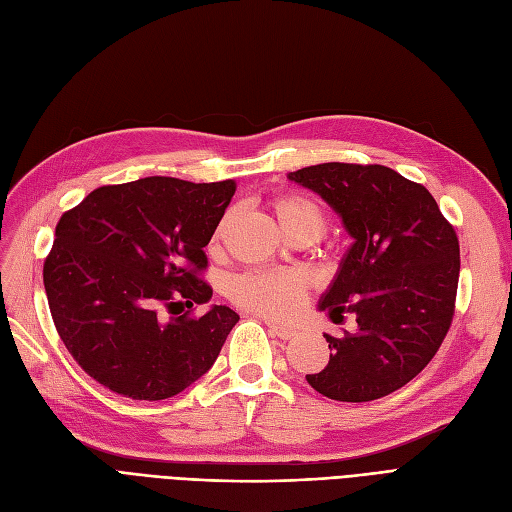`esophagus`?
<instances>
[{
  "label": "esophagus",
  "instance_id": "obj_1",
  "mask_svg": "<svg viewBox=\"0 0 512 512\" xmlns=\"http://www.w3.org/2000/svg\"><path fill=\"white\" fill-rule=\"evenodd\" d=\"M268 329H270L272 336H276V338H280V340H291V338L298 336V332H295L293 327L278 325V323H272V321H268Z\"/></svg>",
  "mask_w": 512,
  "mask_h": 512
}]
</instances>
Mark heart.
<instances>
[{
	"label": "heart",
	"instance_id": "b5f03b06",
	"mask_svg": "<svg viewBox=\"0 0 512 512\" xmlns=\"http://www.w3.org/2000/svg\"><path fill=\"white\" fill-rule=\"evenodd\" d=\"M276 221L285 229L289 238L310 236L317 240L325 232L323 208L304 195H283L272 202ZM229 223V214L221 219L217 232L212 236V246L217 244ZM229 295L240 306L259 312V315L285 319L298 312L306 300V283L300 274L287 270H253L238 274L229 283Z\"/></svg>",
	"mask_w": 512,
	"mask_h": 512
}]
</instances>
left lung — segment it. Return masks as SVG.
I'll return each mask as SVG.
<instances>
[{
  "instance_id": "obj_1",
  "label": "left lung",
  "mask_w": 512,
  "mask_h": 512,
  "mask_svg": "<svg viewBox=\"0 0 512 512\" xmlns=\"http://www.w3.org/2000/svg\"><path fill=\"white\" fill-rule=\"evenodd\" d=\"M287 178L321 195L353 238L317 308L355 315L308 385L329 400L370 402L412 381L447 336L459 280L455 229L425 187L385 166L319 163Z\"/></svg>"
}]
</instances>
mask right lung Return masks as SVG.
Listing matches in <instances>:
<instances>
[{
  "label": "right lung",
  "mask_w": 512,
  "mask_h": 512,
  "mask_svg": "<svg viewBox=\"0 0 512 512\" xmlns=\"http://www.w3.org/2000/svg\"><path fill=\"white\" fill-rule=\"evenodd\" d=\"M234 191V180L148 176L95 189L59 219L46 298L65 349L97 383L131 400H168L217 361L240 319L232 308L212 304L197 319L161 310L210 302L197 270Z\"/></svg>",
  "instance_id": "obj_1"
}]
</instances>
